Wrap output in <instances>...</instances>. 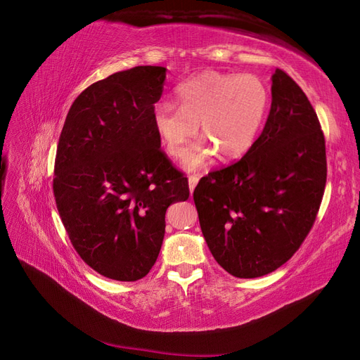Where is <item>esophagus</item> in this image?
Listing matches in <instances>:
<instances>
[{
  "mask_svg": "<svg viewBox=\"0 0 360 360\" xmlns=\"http://www.w3.org/2000/svg\"><path fill=\"white\" fill-rule=\"evenodd\" d=\"M198 176H190L188 178V190H190V193H193L195 191V187H196V184H198Z\"/></svg>",
  "mask_w": 360,
  "mask_h": 360,
  "instance_id": "esophagus-1",
  "label": "esophagus"
}]
</instances>
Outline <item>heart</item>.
Segmentation results:
<instances>
[{
	"label": "heart",
	"mask_w": 360,
	"mask_h": 360,
	"mask_svg": "<svg viewBox=\"0 0 360 360\" xmlns=\"http://www.w3.org/2000/svg\"><path fill=\"white\" fill-rule=\"evenodd\" d=\"M179 107L160 103L153 110V125L165 152L179 158L190 141L199 142L184 156L187 170H198L216 152L222 160H238L255 144L269 105L264 82L252 75L204 72L178 89Z\"/></svg>",
	"instance_id": "1"
}]
</instances>
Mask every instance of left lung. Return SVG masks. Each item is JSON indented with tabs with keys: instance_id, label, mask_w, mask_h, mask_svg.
I'll use <instances>...</instances> for the list:
<instances>
[{
	"instance_id": "8db88e82",
	"label": "left lung",
	"mask_w": 360,
	"mask_h": 360,
	"mask_svg": "<svg viewBox=\"0 0 360 360\" xmlns=\"http://www.w3.org/2000/svg\"><path fill=\"white\" fill-rule=\"evenodd\" d=\"M325 182L317 115L302 89L276 69L261 136L240 161L208 173L195 188L200 230L216 262L240 279L279 269L311 230Z\"/></svg>"
}]
</instances>
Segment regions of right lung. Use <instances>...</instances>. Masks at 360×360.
<instances>
[{"label": "right lung", "mask_w": 360, "mask_h": 360, "mask_svg": "<svg viewBox=\"0 0 360 360\" xmlns=\"http://www.w3.org/2000/svg\"><path fill=\"white\" fill-rule=\"evenodd\" d=\"M165 73L138 65L91 84L73 101L58 142V212L82 261L108 279L133 282L152 270L167 208L190 195L153 125Z\"/></svg>", "instance_id": "right-lung-1"}]
</instances>
